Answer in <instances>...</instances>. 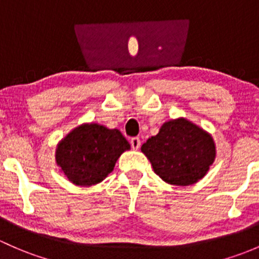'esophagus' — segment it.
Wrapping results in <instances>:
<instances>
[{
    "mask_svg": "<svg viewBox=\"0 0 259 259\" xmlns=\"http://www.w3.org/2000/svg\"><path fill=\"white\" fill-rule=\"evenodd\" d=\"M131 146H132L133 149H138L141 147V140L138 137H132L131 138Z\"/></svg>",
    "mask_w": 259,
    "mask_h": 259,
    "instance_id": "1",
    "label": "esophagus"
}]
</instances>
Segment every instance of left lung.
Segmentation results:
<instances>
[{"label":"left lung","instance_id":"left-lung-1","mask_svg":"<svg viewBox=\"0 0 259 259\" xmlns=\"http://www.w3.org/2000/svg\"><path fill=\"white\" fill-rule=\"evenodd\" d=\"M141 151L156 175L175 186H189L206 176L215 158L212 136L186 118L164 122Z\"/></svg>","mask_w":259,"mask_h":259}]
</instances>
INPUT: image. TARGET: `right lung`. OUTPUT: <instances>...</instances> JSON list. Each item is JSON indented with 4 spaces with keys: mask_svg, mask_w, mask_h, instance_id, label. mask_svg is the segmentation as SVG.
<instances>
[{
    "mask_svg": "<svg viewBox=\"0 0 259 259\" xmlns=\"http://www.w3.org/2000/svg\"><path fill=\"white\" fill-rule=\"evenodd\" d=\"M131 146L118 130L84 123L72 130L56 149V162L76 186L97 185L113 170Z\"/></svg>",
    "mask_w": 259,
    "mask_h": 259,
    "instance_id": "obj_1",
    "label": "right lung"
}]
</instances>
